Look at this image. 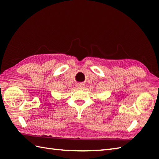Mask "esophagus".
Instances as JSON below:
<instances>
[{
	"mask_svg": "<svg viewBox=\"0 0 159 159\" xmlns=\"http://www.w3.org/2000/svg\"><path fill=\"white\" fill-rule=\"evenodd\" d=\"M77 87H79V89H83L84 87V85H83V84H79V85H77Z\"/></svg>",
	"mask_w": 159,
	"mask_h": 159,
	"instance_id": "obj_1",
	"label": "esophagus"
}]
</instances>
